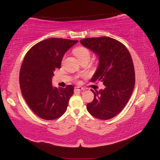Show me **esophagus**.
Segmentation results:
<instances>
[{"instance_id": "34e87169", "label": "esophagus", "mask_w": 160, "mask_h": 160, "mask_svg": "<svg viewBox=\"0 0 160 160\" xmlns=\"http://www.w3.org/2000/svg\"><path fill=\"white\" fill-rule=\"evenodd\" d=\"M85 90V89L82 88H80V87H75V91H82Z\"/></svg>"}]
</instances>
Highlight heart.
<instances>
[{"label": "heart", "instance_id": "1", "mask_svg": "<svg viewBox=\"0 0 160 160\" xmlns=\"http://www.w3.org/2000/svg\"><path fill=\"white\" fill-rule=\"evenodd\" d=\"M73 53L75 54V56H76L80 61L85 60V59H88V60H90V51L85 47H79L75 48L73 50Z\"/></svg>", "mask_w": 160, "mask_h": 160}]
</instances>
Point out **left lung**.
Returning a JSON list of instances; mask_svg holds the SVG:
<instances>
[{
    "mask_svg": "<svg viewBox=\"0 0 160 160\" xmlns=\"http://www.w3.org/2000/svg\"><path fill=\"white\" fill-rule=\"evenodd\" d=\"M84 47L99 57V66L91 82H102L104 90L94 92L93 101L87 104L92 116L108 120L126 106L135 86V70L128 50L122 43L111 37H92L81 39Z\"/></svg>",
    "mask_w": 160,
    "mask_h": 160,
    "instance_id": "left-lung-1",
    "label": "left lung"
}]
</instances>
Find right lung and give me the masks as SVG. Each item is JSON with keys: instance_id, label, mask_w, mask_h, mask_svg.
<instances>
[{"instance_id": "obj_1", "label": "right lung", "mask_w": 160, "mask_h": 160, "mask_svg": "<svg viewBox=\"0 0 160 160\" xmlns=\"http://www.w3.org/2000/svg\"><path fill=\"white\" fill-rule=\"evenodd\" d=\"M78 40L50 38L34 45L24 58L20 71L22 97L34 113L45 120H54L67 109L74 87H53V71L60 68L65 53Z\"/></svg>"}]
</instances>
